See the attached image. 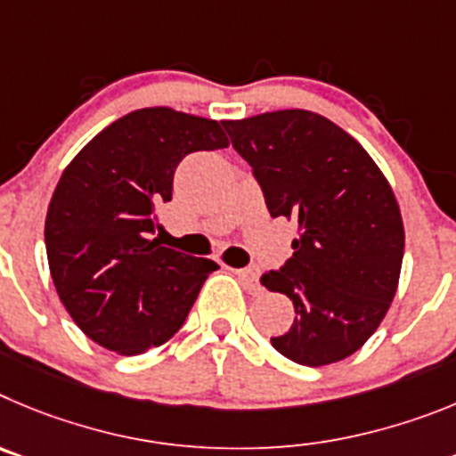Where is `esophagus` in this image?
<instances>
[{
  "label": "esophagus",
  "instance_id": "obj_1",
  "mask_svg": "<svg viewBox=\"0 0 456 456\" xmlns=\"http://www.w3.org/2000/svg\"><path fill=\"white\" fill-rule=\"evenodd\" d=\"M233 273L238 274V279L243 281V286L249 290V293H258V290H261V284H258V274L254 273L252 268H240V270H233Z\"/></svg>",
  "mask_w": 456,
  "mask_h": 456
}]
</instances>
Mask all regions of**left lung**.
<instances>
[{
	"label": "left lung",
	"instance_id": "obj_1",
	"mask_svg": "<svg viewBox=\"0 0 456 456\" xmlns=\"http://www.w3.org/2000/svg\"><path fill=\"white\" fill-rule=\"evenodd\" d=\"M252 166L273 218L297 220L293 256L261 284L293 299L290 330L274 350L302 366L354 354L387 315L404 256L391 183L347 131L305 109L224 120Z\"/></svg>",
	"mask_w": 456,
	"mask_h": 456
}]
</instances>
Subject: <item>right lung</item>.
Instances as JSON below:
<instances>
[{
  "mask_svg": "<svg viewBox=\"0 0 456 456\" xmlns=\"http://www.w3.org/2000/svg\"><path fill=\"white\" fill-rule=\"evenodd\" d=\"M227 145L220 122L151 106L110 122L63 170L45 220L49 273L97 346L142 354L183 325L218 264L163 248L157 207L186 154Z\"/></svg>",
  "mask_w": 456,
  "mask_h": 456,
  "instance_id": "obj_1",
  "label": "right lung"
}]
</instances>
